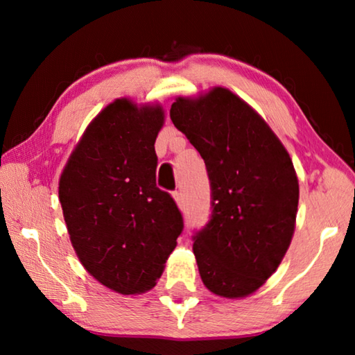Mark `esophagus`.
<instances>
[{
  "mask_svg": "<svg viewBox=\"0 0 355 355\" xmlns=\"http://www.w3.org/2000/svg\"><path fill=\"white\" fill-rule=\"evenodd\" d=\"M172 197H173V200L177 202V205L182 208L183 207V196H182V192L180 191H173L172 192Z\"/></svg>",
  "mask_w": 355,
  "mask_h": 355,
  "instance_id": "34e87169",
  "label": "esophagus"
}]
</instances>
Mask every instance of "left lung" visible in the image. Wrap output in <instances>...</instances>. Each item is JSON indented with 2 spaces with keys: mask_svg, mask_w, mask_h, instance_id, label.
Wrapping results in <instances>:
<instances>
[{
  "mask_svg": "<svg viewBox=\"0 0 355 355\" xmlns=\"http://www.w3.org/2000/svg\"><path fill=\"white\" fill-rule=\"evenodd\" d=\"M175 127L205 161L211 216L194 235L203 285L222 297L255 293L279 268L296 225L299 183L284 144L233 92L178 97Z\"/></svg>",
  "mask_w": 355,
  "mask_h": 355,
  "instance_id": "1",
  "label": "left lung"
}]
</instances>
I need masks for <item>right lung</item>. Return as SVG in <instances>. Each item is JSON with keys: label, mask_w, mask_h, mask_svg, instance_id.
<instances>
[{"label": "right lung", "mask_w": 355, "mask_h": 355, "mask_svg": "<svg viewBox=\"0 0 355 355\" xmlns=\"http://www.w3.org/2000/svg\"><path fill=\"white\" fill-rule=\"evenodd\" d=\"M158 105H107L84 131L59 180L70 241L86 271L120 294L156 285L177 245L183 218L156 186Z\"/></svg>", "instance_id": "obj_1"}]
</instances>
